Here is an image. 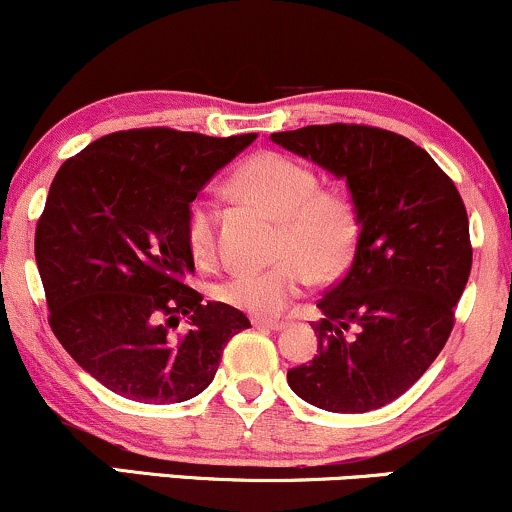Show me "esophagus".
I'll list each match as a JSON object with an SVG mask.
<instances>
[{"mask_svg":"<svg viewBox=\"0 0 512 512\" xmlns=\"http://www.w3.org/2000/svg\"><path fill=\"white\" fill-rule=\"evenodd\" d=\"M256 328H266V330H282L285 328V321H270V318H251Z\"/></svg>","mask_w":512,"mask_h":512,"instance_id":"obj_1","label":"esophagus"}]
</instances>
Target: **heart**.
<instances>
[{"instance_id": "heart-1", "label": "heart", "mask_w": 512, "mask_h": 512, "mask_svg": "<svg viewBox=\"0 0 512 512\" xmlns=\"http://www.w3.org/2000/svg\"><path fill=\"white\" fill-rule=\"evenodd\" d=\"M230 191L278 220V263L239 270L215 285V299L254 316H278L309 280H330L350 263L359 239L352 201L335 189H318L316 174L299 160L273 150L251 155L232 174ZM186 249L198 268L218 256V213L194 201L184 225Z\"/></svg>"}]
</instances>
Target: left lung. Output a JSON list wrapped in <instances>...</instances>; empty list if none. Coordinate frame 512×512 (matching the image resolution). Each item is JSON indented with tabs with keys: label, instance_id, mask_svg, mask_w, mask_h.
Returning a JSON list of instances; mask_svg holds the SVG:
<instances>
[{
	"label": "left lung",
	"instance_id": "8db88e82",
	"mask_svg": "<svg viewBox=\"0 0 512 512\" xmlns=\"http://www.w3.org/2000/svg\"><path fill=\"white\" fill-rule=\"evenodd\" d=\"M270 141L345 179L359 220L350 270L318 302V354L287 383L326 412L378 410L422 378L453 330L472 268L465 203L434 158L393 131L326 124Z\"/></svg>",
	"mask_w": 512,
	"mask_h": 512
}]
</instances>
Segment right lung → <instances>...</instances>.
Listing matches in <instances>:
<instances>
[{"mask_svg":"<svg viewBox=\"0 0 512 512\" xmlns=\"http://www.w3.org/2000/svg\"><path fill=\"white\" fill-rule=\"evenodd\" d=\"M254 138L117 131L59 167L35 227L50 326L112 393L146 405L196 398L227 342L251 328L239 309L203 304L186 285L184 225L198 191Z\"/></svg>","mask_w":512,"mask_h":512,"instance_id":"obj_1","label":"right lung"}]
</instances>
